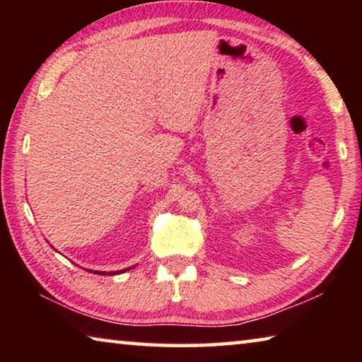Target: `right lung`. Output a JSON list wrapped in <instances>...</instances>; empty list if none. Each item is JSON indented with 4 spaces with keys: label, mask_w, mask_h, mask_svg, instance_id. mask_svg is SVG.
<instances>
[{
    "label": "right lung",
    "mask_w": 362,
    "mask_h": 362,
    "mask_svg": "<svg viewBox=\"0 0 362 362\" xmlns=\"http://www.w3.org/2000/svg\"><path fill=\"white\" fill-rule=\"evenodd\" d=\"M132 267H129V268H126V269H119V272H110V273H107V272H94L95 274H119V273H124V272H127V269H131Z\"/></svg>",
    "instance_id": "1"
}]
</instances>
